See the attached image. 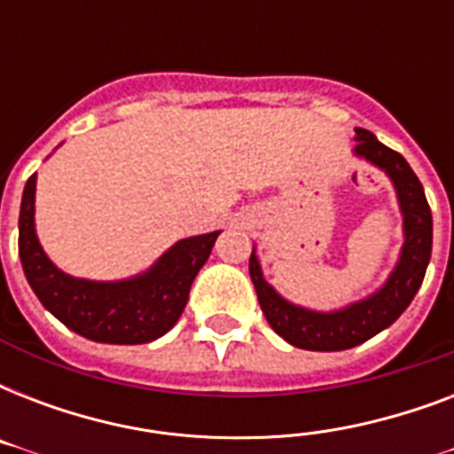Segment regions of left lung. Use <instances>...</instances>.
<instances>
[{
    "instance_id": "obj_1",
    "label": "left lung",
    "mask_w": 454,
    "mask_h": 454,
    "mask_svg": "<svg viewBox=\"0 0 454 454\" xmlns=\"http://www.w3.org/2000/svg\"><path fill=\"white\" fill-rule=\"evenodd\" d=\"M356 153L381 167L391 176L405 216V245H403L401 262L377 294L334 313L299 309L294 303L285 301L263 280L254 252L249 256V276L254 283L263 316L285 341L306 351H344L387 330L415 299L429 266L431 231H434L431 209L415 171L410 169L401 153L380 144L367 129H356Z\"/></svg>"
}]
</instances>
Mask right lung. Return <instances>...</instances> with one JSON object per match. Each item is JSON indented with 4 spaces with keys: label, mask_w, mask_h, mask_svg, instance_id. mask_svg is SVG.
Returning <instances> with one entry per match:
<instances>
[{
    "label": "right lung",
    "mask_w": 454,
    "mask_h": 454,
    "mask_svg": "<svg viewBox=\"0 0 454 454\" xmlns=\"http://www.w3.org/2000/svg\"><path fill=\"white\" fill-rule=\"evenodd\" d=\"M35 174L27 178L18 219V254L32 292L60 323L103 344H145L181 317L191 285L209 259L216 233L176 242L148 273L122 283H91L60 273L35 235Z\"/></svg>",
    "instance_id": "obj_1"
}]
</instances>
